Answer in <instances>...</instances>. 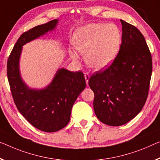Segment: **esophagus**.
<instances>
[{"label":"esophagus","mask_w":160,"mask_h":160,"mask_svg":"<svg viewBox=\"0 0 160 160\" xmlns=\"http://www.w3.org/2000/svg\"><path fill=\"white\" fill-rule=\"evenodd\" d=\"M84 77H85L86 83H87V84L88 85V80H89V78H90L89 73H88V72H86V73H84Z\"/></svg>","instance_id":"1"}]
</instances>
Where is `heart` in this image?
I'll return each instance as SVG.
<instances>
[{"label":"heart","mask_w":160,"mask_h":160,"mask_svg":"<svg viewBox=\"0 0 160 160\" xmlns=\"http://www.w3.org/2000/svg\"><path fill=\"white\" fill-rule=\"evenodd\" d=\"M72 44L78 52L85 54V61L96 70H103L112 64L121 45V33L112 23H89L74 32ZM69 54L73 60L78 56L72 49Z\"/></svg>","instance_id":"1"}]
</instances>
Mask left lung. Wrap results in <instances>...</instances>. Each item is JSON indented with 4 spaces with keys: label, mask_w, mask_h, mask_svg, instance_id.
Masks as SVG:
<instances>
[{
    "label": "left lung",
    "mask_w": 160,
    "mask_h": 160,
    "mask_svg": "<svg viewBox=\"0 0 160 160\" xmlns=\"http://www.w3.org/2000/svg\"><path fill=\"white\" fill-rule=\"evenodd\" d=\"M122 44L114 61L91 77L94 109L99 121L109 126L125 124L141 112L148 96L152 61L145 38L136 27L120 20Z\"/></svg>",
    "instance_id": "1"
}]
</instances>
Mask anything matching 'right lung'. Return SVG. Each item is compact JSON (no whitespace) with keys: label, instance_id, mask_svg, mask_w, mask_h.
Returning a JSON list of instances; mask_svg holds the SVG:
<instances>
[{"label":"right lung","instance_id":"obj_1","mask_svg":"<svg viewBox=\"0 0 160 160\" xmlns=\"http://www.w3.org/2000/svg\"><path fill=\"white\" fill-rule=\"evenodd\" d=\"M58 19L37 26L19 37L7 62V75L12 97L17 109L31 125L41 131L54 132L65 127L70 121L75 101L86 87L82 72H72L59 68L52 82L41 89L29 88L19 69L22 46L53 31Z\"/></svg>","mask_w":160,"mask_h":160}]
</instances>
